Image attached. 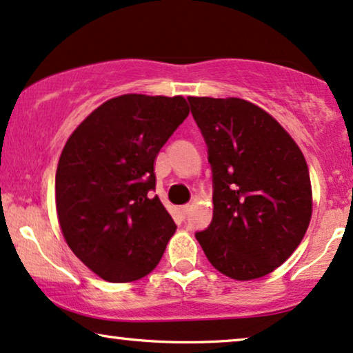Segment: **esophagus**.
<instances>
[{
    "mask_svg": "<svg viewBox=\"0 0 353 353\" xmlns=\"http://www.w3.org/2000/svg\"><path fill=\"white\" fill-rule=\"evenodd\" d=\"M190 208H191V205H190V204H186V205H181V208L178 209V214H180V217H181V219H186L188 212H190Z\"/></svg>",
    "mask_w": 353,
    "mask_h": 353,
    "instance_id": "obj_1",
    "label": "esophagus"
}]
</instances>
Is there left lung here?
Returning <instances> with one entry per match:
<instances>
[{
	"mask_svg": "<svg viewBox=\"0 0 353 353\" xmlns=\"http://www.w3.org/2000/svg\"><path fill=\"white\" fill-rule=\"evenodd\" d=\"M188 102L212 170V221L196 238L225 276H266L294 253L310 225L311 183L303 154L254 103L233 97Z\"/></svg>",
	"mask_w": 353,
	"mask_h": 353,
	"instance_id": "obj_1",
	"label": "left lung"
}]
</instances>
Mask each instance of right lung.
Returning <instances> with one entry per match:
<instances>
[{
    "label": "right lung",
    "instance_id": "1",
    "mask_svg": "<svg viewBox=\"0 0 353 353\" xmlns=\"http://www.w3.org/2000/svg\"><path fill=\"white\" fill-rule=\"evenodd\" d=\"M190 115L180 97L126 94L95 108L58 162L57 212L66 243L108 282H131L157 266L175 222L155 191L154 162Z\"/></svg>",
    "mask_w": 353,
    "mask_h": 353
}]
</instances>
